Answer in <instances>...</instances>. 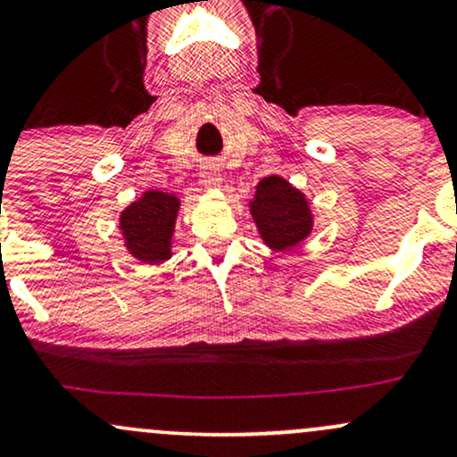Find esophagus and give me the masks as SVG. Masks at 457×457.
I'll use <instances>...</instances> for the list:
<instances>
[{
    "label": "esophagus",
    "instance_id": "34e87169",
    "mask_svg": "<svg viewBox=\"0 0 457 457\" xmlns=\"http://www.w3.org/2000/svg\"><path fill=\"white\" fill-rule=\"evenodd\" d=\"M201 184L205 187H220V184H222V175L218 173V169L209 166V169H203Z\"/></svg>",
    "mask_w": 457,
    "mask_h": 457
}]
</instances>
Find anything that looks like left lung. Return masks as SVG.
Segmentation results:
<instances>
[{
  "label": "left lung",
  "mask_w": 457,
  "mask_h": 457,
  "mask_svg": "<svg viewBox=\"0 0 457 457\" xmlns=\"http://www.w3.org/2000/svg\"><path fill=\"white\" fill-rule=\"evenodd\" d=\"M250 213L262 241L273 250L297 245L308 237L314 222L303 192L278 175L259 181L254 201H250Z\"/></svg>",
  "instance_id": "obj_1"
}]
</instances>
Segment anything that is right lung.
Segmentation results:
<instances>
[{
    "label": "right lung",
    "instance_id": "right-lung-1",
    "mask_svg": "<svg viewBox=\"0 0 457 457\" xmlns=\"http://www.w3.org/2000/svg\"><path fill=\"white\" fill-rule=\"evenodd\" d=\"M177 212L179 198L160 190L145 192L138 201L123 209L120 228L126 239V248L134 259L149 265L170 259Z\"/></svg>",
    "mask_w": 457,
    "mask_h": 457
}]
</instances>
